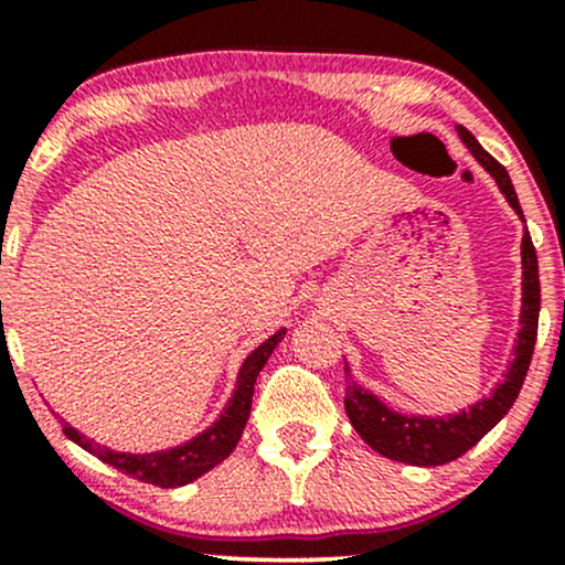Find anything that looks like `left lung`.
Wrapping results in <instances>:
<instances>
[{"label": "left lung", "instance_id": "obj_1", "mask_svg": "<svg viewBox=\"0 0 565 565\" xmlns=\"http://www.w3.org/2000/svg\"><path fill=\"white\" fill-rule=\"evenodd\" d=\"M457 129L459 140L472 153V159L483 167L486 172L494 178V183L502 196L508 199L518 220L526 223L521 210V201L515 196V188L508 170L494 157L483 151L478 142L465 127ZM536 321H540V265H536V249L531 244L529 228H523L521 238V316H518V337L512 345V361L508 364V372L502 374V382L491 395L476 401L468 408H459L457 414H446V417H427V414H408L395 412L372 393L369 387L359 385L350 374V366L345 364L348 387H345V412L350 425L355 427L361 438L372 446L382 457L395 459V462L414 465V468H436V465H446L451 459L462 457L465 451L481 440L486 433L494 427L510 406L515 404L518 393H521L523 380H526L531 353H534L536 342Z\"/></svg>", "mask_w": 565, "mask_h": 565}]
</instances>
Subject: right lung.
Segmentation results:
<instances>
[{
  "mask_svg": "<svg viewBox=\"0 0 565 565\" xmlns=\"http://www.w3.org/2000/svg\"><path fill=\"white\" fill-rule=\"evenodd\" d=\"M287 334V327L278 329L276 334H270L263 345H257L249 355L244 359L242 369H238L236 377V391L225 404L223 414L212 423L210 427L199 433V436L183 440L180 446H170V449L159 451H116L111 446H100L95 438L84 436V433L63 423V433L68 440H74L76 446H82L84 451H89L93 457L103 459L111 468L127 472V476L138 478L142 483L161 486V489H178L196 478L217 468L223 459L231 457V451L236 449V444L242 440V433L246 427L252 412V393H255L257 374L263 372V366L268 364L270 353H274L278 342Z\"/></svg>",
  "mask_w": 565,
  "mask_h": 565,
  "instance_id": "obj_1",
  "label": "right lung"
}]
</instances>
